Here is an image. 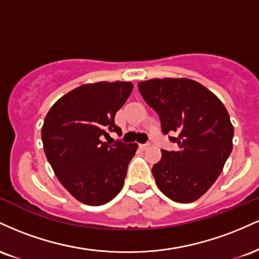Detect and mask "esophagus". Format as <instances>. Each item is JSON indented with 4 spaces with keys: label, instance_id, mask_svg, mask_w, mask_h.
Returning a JSON list of instances; mask_svg holds the SVG:
<instances>
[{
    "label": "esophagus",
    "instance_id": "obj_1",
    "mask_svg": "<svg viewBox=\"0 0 259 259\" xmlns=\"http://www.w3.org/2000/svg\"><path fill=\"white\" fill-rule=\"evenodd\" d=\"M150 146H151V144H148V142L147 144H140V148H141V150H147Z\"/></svg>",
    "mask_w": 259,
    "mask_h": 259
}]
</instances>
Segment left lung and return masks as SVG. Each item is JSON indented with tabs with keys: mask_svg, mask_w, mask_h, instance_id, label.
Segmentation results:
<instances>
[{
	"mask_svg": "<svg viewBox=\"0 0 259 259\" xmlns=\"http://www.w3.org/2000/svg\"><path fill=\"white\" fill-rule=\"evenodd\" d=\"M144 100L158 114L178 151L162 150L153 165L157 186L179 203L200 198L214 184L233 150L234 126L221 100L190 79H152L139 82Z\"/></svg>",
	"mask_w": 259,
	"mask_h": 259,
	"instance_id": "1",
	"label": "left lung"
}]
</instances>
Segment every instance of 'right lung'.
<instances>
[{"label":"right lung","instance_id":"1","mask_svg":"<svg viewBox=\"0 0 259 259\" xmlns=\"http://www.w3.org/2000/svg\"><path fill=\"white\" fill-rule=\"evenodd\" d=\"M133 90L129 81L86 84L51 107L41 139L46 158L59 183L76 200L101 206L123 189L129 162L138 144L106 142L109 132L121 135L115 113Z\"/></svg>","mask_w":259,"mask_h":259}]
</instances>
